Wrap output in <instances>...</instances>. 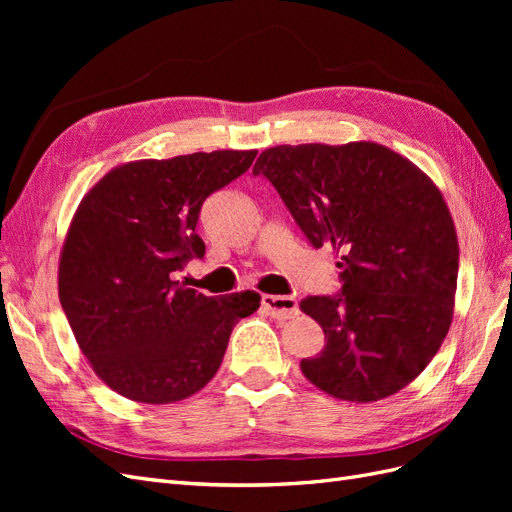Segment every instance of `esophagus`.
Masks as SVG:
<instances>
[{
  "instance_id": "1",
  "label": "esophagus",
  "mask_w": 512,
  "mask_h": 512,
  "mask_svg": "<svg viewBox=\"0 0 512 512\" xmlns=\"http://www.w3.org/2000/svg\"><path fill=\"white\" fill-rule=\"evenodd\" d=\"M262 307L267 314L277 320H288L299 314V305L294 297H275V294H262Z\"/></svg>"
}]
</instances>
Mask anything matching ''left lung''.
<instances>
[{"label": "left lung", "instance_id": "obj_1", "mask_svg": "<svg viewBox=\"0 0 512 512\" xmlns=\"http://www.w3.org/2000/svg\"><path fill=\"white\" fill-rule=\"evenodd\" d=\"M254 175L275 185L309 243L339 256L342 294L301 301L324 331L303 376L354 404L404 389L453 322L459 243L438 185L371 141L271 147Z\"/></svg>", "mask_w": 512, "mask_h": 512}]
</instances>
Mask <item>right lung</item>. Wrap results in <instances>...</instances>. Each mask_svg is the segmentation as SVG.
Here are the masks:
<instances>
[{
	"label": "right lung",
	"instance_id": "add662e5",
	"mask_svg": "<svg viewBox=\"0 0 512 512\" xmlns=\"http://www.w3.org/2000/svg\"><path fill=\"white\" fill-rule=\"evenodd\" d=\"M256 149L115 166L74 211L59 256V301L96 376L138 404H175L218 374L254 290L205 297L175 280L205 256L200 207L243 175Z\"/></svg>",
	"mask_w": 512,
	"mask_h": 512
}]
</instances>
